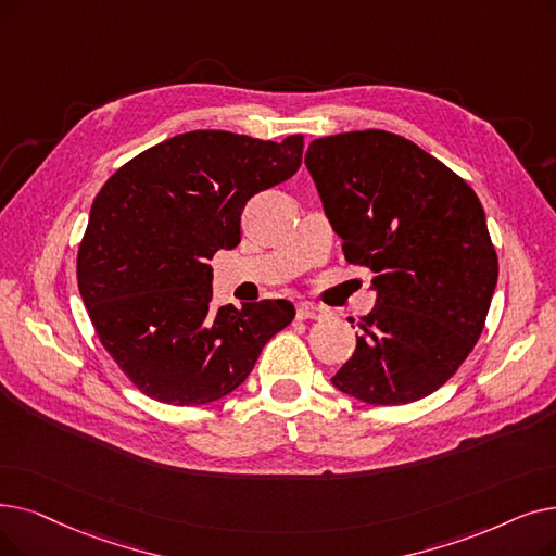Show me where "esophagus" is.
<instances>
[{"instance_id": "esophagus-1", "label": "esophagus", "mask_w": 556, "mask_h": 556, "mask_svg": "<svg viewBox=\"0 0 556 556\" xmlns=\"http://www.w3.org/2000/svg\"><path fill=\"white\" fill-rule=\"evenodd\" d=\"M327 316V311L323 306L300 302L298 304V320H320Z\"/></svg>"}]
</instances>
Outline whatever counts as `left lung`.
<instances>
[{
    "mask_svg": "<svg viewBox=\"0 0 556 556\" xmlns=\"http://www.w3.org/2000/svg\"><path fill=\"white\" fill-rule=\"evenodd\" d=\"M304 163L345 261L372 270L377 293L331 383L375 406L427 397L472 352L497 283L479 198L416 142L381 129L313 140Z\"/></svg>",
    "mask_w": 556,
    "mask_h": 556,
    "instance_id": "obj_1",
    "label": "left lung"
}]
</instances>
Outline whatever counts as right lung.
<instances>
[{
	"instance_id": "1",
	"label": "right lung",
	"mask_w": 556,
	"mask_h": 556,
	"mask_svg": "<svg viewBox=\"0 0 556 556\" xmlns=\"http://www.w3.org/2000/svg\"><path fill=\"white\" fill-rule=\"evenodd\" d=\"M302 150V136L188 131L134 156L98 192L79 293L104 350L148 397L198 406L229 395L293 323L288 300L213 308L208 261L240 243L248 200L293 177Z\"/></svg>"
}]
</instances>
